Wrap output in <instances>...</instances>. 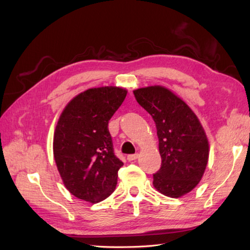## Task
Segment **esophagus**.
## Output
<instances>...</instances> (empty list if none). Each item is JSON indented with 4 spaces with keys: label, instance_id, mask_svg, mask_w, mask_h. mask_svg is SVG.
I'll return each mask as SVG.
<instances>
[{
    "label": "esophagus",
    "instance_id": "esophagus-1",
    "mask_svg": "<svg viewBox=\"0 0 250 250\" xmlns=\"http://www.w3.org/2000/svg\"><path fill=\"white\" fill-rule=\"evenodd\" d=\"M137 158H139V153H134V155H129L128 156V160L131 162V161L136 160Z\"/></svg>",
    "mask_w": 250,
    "mask_h": 250
}]
</instances>
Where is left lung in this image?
Instances as JSON below:
<instances>
[{
  "instance_id": "1",
  "label": "left lung",
  "mask_w": 250,
  "mask_h": 250,
  "mask_svg": "<svg viewBox=\"0 0 250 250\" xmlns=\"http://www.w3.org/2000/svg\"><path fill=\"white\" fill-rule=\"evenodd\" d=\"M156 124L161 167L153 174V187L169 198L193 190L205 172L209 145L198 117L187 103L162 86L133 91Z\"/></svg>"
}]
</instances>
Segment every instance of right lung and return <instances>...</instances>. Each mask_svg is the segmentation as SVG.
<instances>
[{"mask_svg":"<svg viewBox=\"0 0 250 250\" xmlns=\"http://www.w3.org/2000/svg\"><path fill=\"white\" fill-rule=\"evenodd\" d=\"M126 89L91 88L63 109L54 134V157L65 188L76 198L99 203L114 192L122 161L115 156L108 121Z\"/></svg>","mask_w":250,"mask_h":250,"instance_id":"add662e5","label":"right lung"}]
</instances>
